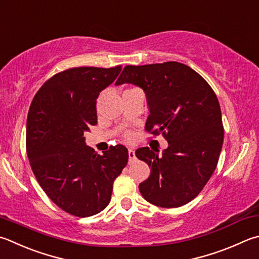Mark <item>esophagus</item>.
<instances>
[{
	"instance_id": "1",
	"label": "esophagus",
	"mask_w": 259,
	"mask_h": 259,
	"mask_svg": "<svg viewBox=\"0 0 259 259\" xmlns=\"http://www.w3.org/2000/svg\"><path fill=\"white\" fill-rule=\"evenodd\" d=\"M128 155H129V162H133L136 158V154H135V149L134 148H129L128 149Z\"/></svg>"
}]
</instances>
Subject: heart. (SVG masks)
<instances>
[{"label": "heart", "instance_id": "obj_1", "mask_svg": "<svg viewBox=\"0 0 259 259\" xmlns=\"http://www.w3.org/2000/svg\"><path fill=\"white\" fill-rule=\"evenodd\" d=\"M126 137H128V138H131V134H128V135H126Z\"/></svg>", "mask_w": 259, "mask_h": 259}]
</instances>
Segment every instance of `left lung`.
Masks as SVG:
<instances>
[{
	"mask_svg": "<svg viewBox=\"0 0 259 259\" xmlns=\"http://www.w3.org/2000/svg\"><path fill=\"white\" fill-rule=\"evenodd\" d=\"M122 83L145 92L149 109L145 129L162 134L168 143L162 155L148 147L136 150L150 167L140 194L163 208L189 203L213 175L222 150L224 129L214 91L195 70L175 61L126 65L115 82Z\"/></svg>",
	"mask_w": 259,
	"mask_h": 259,
	"instance_id": "obj_1",
	"label": "left lung"
}]
</instances>
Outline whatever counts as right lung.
I'll list each match as a JSON object with an SVG mask.
<instances>
[{"mask_svg":"<svg viewBox=\"0 0 259 259\" xmlns=\"http://www.w3.org/2000/svg\"><path fill=\"white\" fill-rule=\"evenodd\" d=\"M80 67L50 78L32 100L27 117L26 148L41 189L67 213L88 218L111 200L113 182L128 163L123 145L97 154L83 134L97 123L96 100L121 71Z\"/></svg>","mask_w":259,"mask_h":259,"instance_id":"add662e5","label":"right lung"}]
</instances>
